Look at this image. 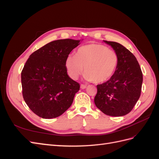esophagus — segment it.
Instances as JSON below:
<instances>
[{
    "label": "esophagus",
    "instance_id": "34e87169",
    "mask_svg": "<svg viewBox=\"0 0 159 159\" xmlns=\"http://www.w3.org/2000/svg\"><path fill=\"white\" fill-rule=\"evenodd\" d=\"M86 87H87V86H86V85H84V84H81V85H80V88H81V89H85Z\"/></svg>",
    "mask_w": 159,
    "mask_h": 159
}]
</instances>
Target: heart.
Instances as JSON below:
<instances>
[{"instance_id": "heart-1", "label": "heart", "mask_w": 159, "mask_h": 159, "mask_svg": "<svg viewBox=\"0 0 159 159\" xmlns=\"http://www.w3.org/2000/svg\"><path fill=\"white\" fill-rule=\"evenodd\" d=\"M118 63L119 57L115 51L103 44L91 43L80 47L75 56L67 57L65 66L73 80L78 79L84 70L86 80L100 84L111 78Z\"/></svg>"}]
</instances>
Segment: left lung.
Masks as SVG:
<instances>
[{"label": "left lung", "instance_id": "left-lung-1", "mask_svg": "<svg viewBox=\"0 0 159 159\" xmlns=\"http://www.w3.org/2000/svg\"><path fill=\"white\" fill-rule=\"evenodd\" d=\"M104 42L117 53L119 63L111 78L97 85L94 102L105 115L123 116L131 111L140 98L143 73L135 56L125 47L115 42Z\"/></svg>", "mask_w": 159, "mask_h": 159}]
</instances>
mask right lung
<instances>
[{"label":"right lung","instance_id":"right-lung-1","mask_svg":"<svg viewBox=\"0 0 159 159\" xmlns=\"http://www.w3.org/2000/svg\"><path fill=\"white\" fill-rule=\"evenodd\" d=\"M80 40L52 41L34 52L21 72L24 100L44 119L60 116L73 103L80 85L67 74L66 57Z\"/></svg>","mask_w":159,"mask_h":159}]
</instances>
